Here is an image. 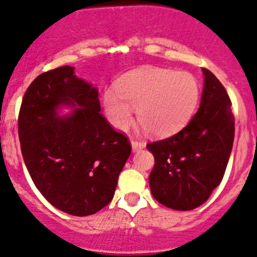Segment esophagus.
Masks as SVG:
<instances>
[{"label": "esophagus", "instance_id": "obj_1", "mask_svg": "<svg viewBox=\"0 0 257 257\" xmlns=\"http://www.w3.org/2000/svg\"><path fill=\"white\" fill-rule=\"evenodd\" d=\"M132 145V150H133V152H137V151L142 150V148H145V143L143 142H140V141H132L131 142Z\"/></svg>", "mask_w": 257, "mask_h": 257}]
</instances>
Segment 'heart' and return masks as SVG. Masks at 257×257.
<instances>
[{"label": "heart", "mask_w": 257, "mask_h": 257, "mask_svg": "<svg viewBox=\"0 0 257 257\" xmlns=\"http://www.w3.org/2000/svg\"><path fill=\"white\" fill-rule=\"evenodd\" d=\"M201 86L190 72L172 69H137L116 82L115 92L102 96V107L109 123L126 131L133 123V111L145 132L165 138L177 133L190 121L200 102Z\"/></svg>", "instance_id": "1"}]
</instances>
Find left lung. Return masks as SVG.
<instances>
[{
  "instance_id": "8db88e82",
  "label": "left lung",
  "mask_w": 257,
  "mask_h": 257,
  "mask_svg": "<svg viewBox=\"0 0 257 257\" xmlns=\"http://www.w3.org/2000/svg\"><path fill=\"white\" fill-rule=\"evenodd\" d=\"M200 106L175 136L147 145L155 157L150 175L153 198L175 210H191L208 200L223 179L234 140L231 100L214 74L203 68Z\"/></svg>"
}]
</instances>
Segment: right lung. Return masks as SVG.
<instances>
[{"mask_svg":"<svg viewBox=\"0 0 257 257\" xmlns=\"http://www.w3.org/2000/svg\"><path fill=\"white\" fill-rule=\"evenodd\" d=\"M63 108L71 110L61 114ZM100 111L99 90L69 66L39 74L21 104L19 138L29 174L53 207L76 217L109 204L132 152Z\"/></svg>","mask_w":257,"mask_h":257,"instance_id":"obj_1","label":"right lung"}]
</instances>
